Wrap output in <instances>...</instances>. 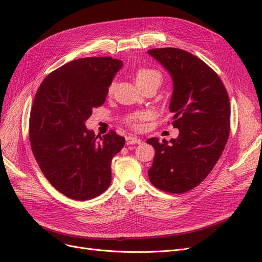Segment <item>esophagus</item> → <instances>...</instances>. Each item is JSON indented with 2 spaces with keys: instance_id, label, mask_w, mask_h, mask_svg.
Segmentation results:
<instances>
[{
  "instance_id": "obj_1",
  "label": "esophagus",
  "mask_w": 262,
  "mask_h": 262,
  "mask_svg": "<svg viewBox=\"0 0 262 262\" xmlns=\"http://www.w3.org/2000/svg\"><path fill=\"white\" fill-rule=\"evenodd\" d=\"M126 143L129 144H140L141 143V139L138 138V137L135 136H128L126 137Z\"/></svg>"
}]
</instances>
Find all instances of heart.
<instances>
[{
  "label": "heart",
  "mask_w": 262,
  "mask_h": 262,
  "mask_svg": "<svg viewBox=\"0 0 262 262\" xmlns=\"http://www.w3.org/2000/svg\"><path fill=\"white\" fill-rule=\"evenodd\" d=\"M135 81L137 86L146 84H156L157 86L161 82V74L157 70L148 68H141L135 73ZM146 118L145 113H136L127 118V123L134 128H140L141 122Z\"/></svg>",
  "instance_id": "heart-1"
}]
</instances>
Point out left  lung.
I'll list each match as a JSON object with an SVG mask.
<instances>
[{
    "instance_id": "obj_1",
    "label": "left lung",
    "mask_w": 262,
    "mask_h": 262,
    "mask_svg": "<svg viewBox=\"0 0 262 262\" xmlns=\"http://www.w3.org/2000/svg\"><path fill=\"white\" fill-rule=\"evenodd\" d=\"M147 54L172 78L169 109L180 130L170 141L147 139L155 148L148 178L162 191L184 193L205 180L223 153L229 136L228 94L217 74L191 53L162 48Z\"/></svg>"
}]
</instances>
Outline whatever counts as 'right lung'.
<instances>
[{
  "label": "right lung",
  "mask_w": 262,
  "mask_h": 262,
  "mask_svg": "<svg viewBox=\"0 0 262 262\" xmlns=\"http://www.w3.org/2000/svg\"><path fill=\"white\" fill-rule=\"evenodd\" d=\"M121 60L87 57L49 74L35 95L30 139L35 159L50 184L63 195L87 201L112 183V160L125 139L86 127L92 109L104 104Z\"/></svg>",
  "instance_id": "right-lung-1"
}]
</instances>
